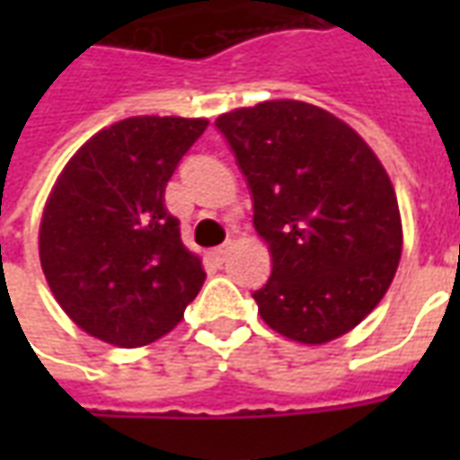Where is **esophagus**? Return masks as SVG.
Listing matches in <instances>:
<instances>
[{"mask_svg":"<svg viewBox=\"0 0 460 460\" xmlns=\"http://www.w3.org/2000/svg\"><path fill=\"white\" fill-rule=\"evenodd\" d=\"M226 253H229V246H217V249L209 251V259L217 263V266H221L224 261H226Z\"/></svg>","mask_w":460,"mask_h":460,"instance_id":"1","label":"esophagus"}]
</instances>
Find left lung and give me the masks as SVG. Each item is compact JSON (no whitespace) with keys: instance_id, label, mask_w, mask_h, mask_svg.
Segmentation results:
<instances>
[{"instance_id":"8db88e82","label":"left lung","mask_w":460,"mask_h":460,"mask_svg":"<svg viewBox=\"0 0 460 460\" xmlns=\"http://www.w3.org/2000/svg\"><path fill=\"white\" fill-rule=\"evenodd\" d=\"M253 199L273 270L253 290L266 325L305 345L345 335L376 308L402 256L382 162L347 122L300 101L217 118Z\"/></svg>"}]
</instances>
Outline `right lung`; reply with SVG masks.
<instances>
[{
	"mask_svg": "<svg viewBox=\"0 0 460 460\" xmlns=\"http://www.w3.org/2000/svg\"><path fill=\"white\" fill-rule=\"evenodd\" d=\"M209 122L140 115L105 128L46 201L39 256L49 288L88 335L118 347L167 335L207 273L184 249L164 187Z\"/></svg>",
	"mask_w": 460,
	"mask_h": 460,
	"instance_id": "add662e5",
	"label": "right lung"
}]
</instances>
